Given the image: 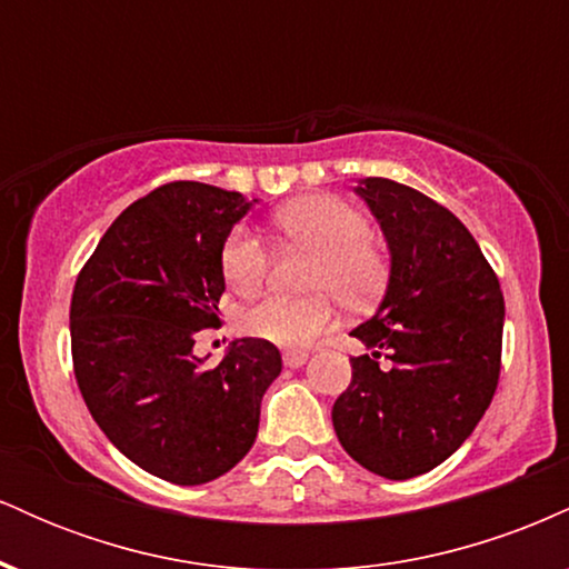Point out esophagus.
I'll list each match as a JSON object with an SVG mask.
<instances>
[{
    "mask_svg": "<svg viewBox=\"0 0 569 569\" xmlns=\"http://www.w3.org/2000/svg\"><path fill=\"white\" fill-rule=\"evenodd\" d=\"M305 361H307V352L305 350H286L283 352V363L289 369H299Z\"/></svg>",
    "mask_w": 569,
    "mask_h": 569,
    "instance_id": "obj_1",
    "label": "esophagus"
}]
</instances>
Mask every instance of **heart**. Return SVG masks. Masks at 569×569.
I'll list each match as a JSON object with an SVG mask.
<instances>
[{
	"mask_svg": "<svg viewBox=\"0 0 569 569\" xmlns=\"http://www.w3.org/2000/svg\"><path fill=\"white\" fill-rule=\"evenodd\" d=\"M272 227L293 246L318 253L310 291H331L350 310H367L388 283V259L371 243V224L350 202L316 194L286 202L272 213ZM221 276L240 297H257L270 272V253L251 232L238 227L227 234L219 253ZM335 321L329 293L270 297L243 316L246 335L272 345H307Z\"/></svg>",
	"mask_w": 569,
	"mask_h": 569,
	"instance_id": "obj_1",
	"label": "heart"
}]
</instances>
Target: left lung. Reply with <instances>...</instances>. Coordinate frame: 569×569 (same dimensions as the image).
Here are the masks:
<instances>
[{
	"label": "left lung",
	"instance_id": "obj_1",
	"mask_svg": "<svg viewBox=\"0 0 569 569\" xmlns=\"http://www.w3.org/2000/svg\"><path fill=\"white\" fill-rule=\"evenodd\" d=\"M390 253L388 289L352 329L367 356L331 409L352 460L385 479L433 471L485 417L500 377L502 291L452 211L390 179H361Z\"/></svg>",
	"mask_w": 569,
	"mask_h": 569
}]
</instances>
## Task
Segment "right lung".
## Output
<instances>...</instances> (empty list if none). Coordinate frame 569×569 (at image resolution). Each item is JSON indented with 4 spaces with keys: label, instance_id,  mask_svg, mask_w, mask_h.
I'll return each mask as SVG.
<instances>
[{
    "label": "right lung",
    "instance_id": "obj_1",
    "mask_svg": "<svg viewBox=\"0 0 569 569\" xmlns=\"http://www.w3.org/2000/svg\"><path fill=\"white\" fill-rule=\"evenodd\" d=\"M253 202L173 181L112 221L71 293V358L107 439L147 473L206 485L253 447L264 390L283 369L267 339H234L213 369L194 335L219 323V253Z\"/></svg>",
    "mask_w": 569,
    "mask_h": 569
}]
</instances>
